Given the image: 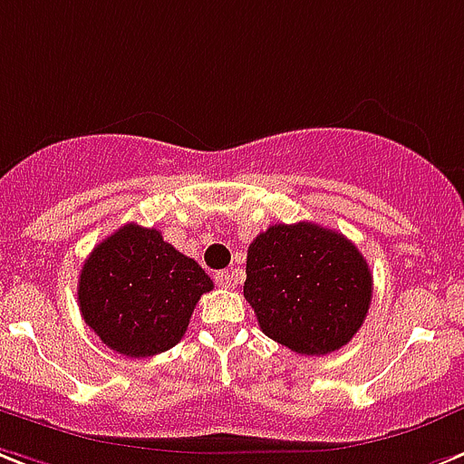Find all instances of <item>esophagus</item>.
<instances>
[{"label": "esophagus", "mask_w": 464, "mask_h": 464, "mask_svg": "<svg viewBox=\"0 0 464 464\" xmlns=\"http://www.w3.org/2000/svg\"><path fill=\"white\" fill-rule=\"evenodd\" d=\"M214 283L226 290V287L233 285V276L228 274V271H217V274H214Z\"/></svg>", "instance_id": "obj_1"}]
</instances>
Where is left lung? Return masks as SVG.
Wrapping results in <instances>:
<instances>
[{"label":"left lung","instance_id":"1","mask_svg":"<svg viewBox=\"0 0 464 464\" xmlns=\"http://www.w3.org/2000/svg\"><path fill=\"white\" fill-rule=\"evenodd\" d=\"M243 295L266 337L302 356L352 340L372 299V274L352 240L311 221L276 224L247 250Z\"/></svg>","mask_w":464,"mask_h":464}]
</instances>
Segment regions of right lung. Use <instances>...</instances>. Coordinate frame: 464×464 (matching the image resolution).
Here are the masks:
<instances>
[{"label": "right lung", "instance_id": "add662e5", "mask_svg": "<svg viewBox=\"0 0 464 464\" xmlns=\"http://www.w3.org/2000/svg\"><path fill=\"white\" fill-rule=\"evenodd\" d=\"M212 280L155 228L124 224L87 256L77 302L112 352L146 358L172 349Z\"/></svg>", "mask_w": 464, "mask_h": 464}]
</instances>
